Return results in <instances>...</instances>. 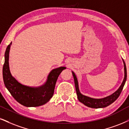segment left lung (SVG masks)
<instances>
[{"instance_id":"8db88e82","label":"left lung","mask_w":129,"mask_h":129,"mask_svg":"<svg viewBox=\"0 0 129 129\" xmlns=\"http://www.w3.org/2000/svg\"><path fill=\"white\" fill-rule=\"evenodd\" d=\"M124 63V78L123 81L122 82L121 85L119 87V88L115 92H114L113 94L110 95V96L106 97V98L102 99H94L90 98V97L84 96L80 93L78 87V79L77 78L75 73L72 71V75L74 78L75 85L76 91L78 96V99L80 102L83 103L85 106L88 107L92 108H105L106 106L110 105L112 104L114 102H115L116 100L118 99L119 96L121 93L122 90L124 85L125 82L126 81L127 79V70L126 66H125V62L123 59Z\"/></svg>"}]
</instances>
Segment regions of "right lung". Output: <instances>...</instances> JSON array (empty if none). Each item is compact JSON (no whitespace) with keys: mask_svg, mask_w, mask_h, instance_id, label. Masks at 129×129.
Masks as SVG:
<instances>
[{"mask_svg":"<svg viewBox=\"0 0 129 129\" xmlns=\"http://www.w3.org/2000/svg\"><path fill=\"white\" fill-rule=\"evenodd\" d=\"M12 42L8 45L5 53V63L3 66L4 84L13 98L23 106L36 107L45 104L53 96L55 85L58 76L66 67H60L52 70L44 85L39 87L23 85L11 74L9 66V54Z\"/></svg>","mask_w":129,"mask_h":129,"instance_id":"1","label":"right lung"}]
</instances>
